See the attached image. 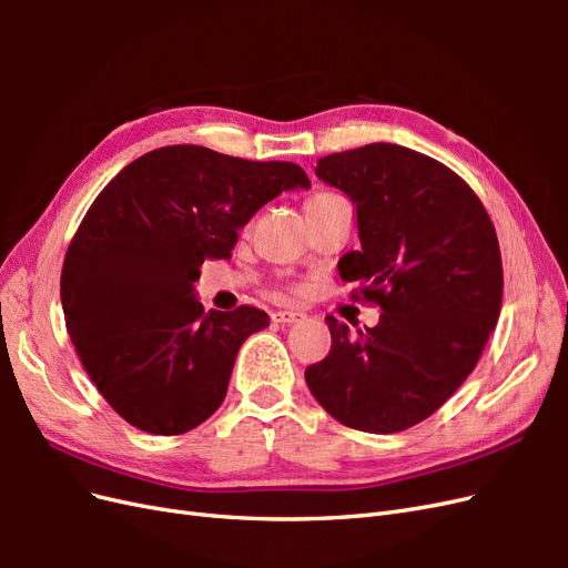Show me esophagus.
<instances>
[{"label":"esophagus","instance_id":"obj_1","mask_svg":"<svg viewBox=\"0 0 568 568\" xmlns=\"http://www.w3.org/2000/svg\"><path fill=\"white\" fill-rule=\"evenodd\" d=\"M272 320L277 324H298V322L307 320V315L301 311H277V313H272Z\"/></svg>","mask_w":568,"mask_h":568}]
</instances>
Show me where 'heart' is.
<instances>
[{"label": "heart", "instance_id": "obj_1", "mask_svg": "<svg viewBox=\"0 0 568 568\" xmlns=\"http://www.w3.org/2000/svg\"><path fill=\"white\" fill-rule=\"evenodd\" d=\"M332 199H338V196H334V194H317V196H313L311 201L305 203V209H311V205H317V203H324V201H332Z\"/></svg>", "mask_w": 568, "mask_h": 568}]
</instances>
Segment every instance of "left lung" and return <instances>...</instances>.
<instances>
[{
	"label": "left lung",
	"instance_id": "obj_1",
	"mask_svg": "<svg viewBox=\"0 0 568 568\" xmlns=\"http://www.w3.org/2000/svg\"><path fill=\"white\" fill-rule=\"evenodd\" d=\"M315 175L357 211L359 251L338 261L341 280L384 315L355 334L326 317L332 351L305 369L307 388L357 432H403L462 386L500 317L495 227L467 182L407 146L332 153Z\"/></svg>",
	"mask_w": 568,
	"mask_h": 568
}]
</instances>
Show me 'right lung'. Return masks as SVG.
<instances>
[{"label": "right lung", "mask_w": 568, "mask_h": 568, "mask_svg": "<svg viewBox=\"0 0 568 568\" xmlns=\"http://www.w3.org/2000/svg\"><path fill=\"white\" fill-rule=\"evenodd\" d=\"M291 189H311L296 163L178 144L97 196L65 253L61 305L84 369L125 422L178 436L225 400L239 348L270 317L248 305L203 313L199 267L232 257L236 232Z\"/></svg>", "instance_id": "add662e5"}]
</instances>
